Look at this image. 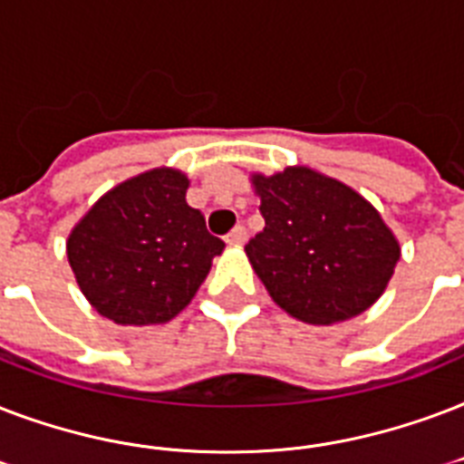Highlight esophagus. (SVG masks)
I'll use <instances>...</instances> for the list:
<instances>
[{
  "instance_id": "34e87169",
  "label": "esophagus",
  "mask_w": 464,
  "mask_h": 464,
  "mask_svg": "<svg viewBox=\"0 0 464 464\" xmlns=\"http://www.w3.org/2000/svg\"><path fill=\"white\" fill-rule=\"evenodd\" d=\"M244 239H246V229H244L242 225L232 229V232H229V235L225 237V242H227L229 246H239V244H244Z\"/></svg>"
}]
</instances>
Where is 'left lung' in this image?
<instances>
[{"label": "left lung", "mask_w": 464, "mask_h": 464, "mask_svg": "<svg viewBox=\"0 0 464 464\" xmlns=\"http://www.w3.org/2000/svg\"><path fill=\"white\" fill-rule=\"evenodd\" d=\"M251 183L266 227L244 251L290 317L346 322L385 293L400 242L361 193L310 167L254 174Z\"/></svg>", "instance_id": "1"}]
</instances>
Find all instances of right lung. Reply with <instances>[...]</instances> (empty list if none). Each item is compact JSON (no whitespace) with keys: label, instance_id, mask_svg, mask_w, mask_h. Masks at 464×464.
<instances>
[{"label":"right lung","instance_id":"1","mask_svg":"<svg viewBox=\"0 0 464 464\" xmlns=\"http://www.w3.org/2000/svg\"><path fill=\"white\" fill-rule=\"evenodd\" d=\"M188 176L150 169L103 193L67 237L79 290L102 317L164 324L191 303L225 242L186 203Z\"/></svg>","mask_w":464,"mask_h":464}]
</instances>
